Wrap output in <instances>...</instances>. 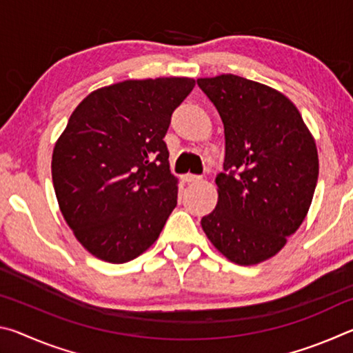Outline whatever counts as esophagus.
Segmentation results:
<instances>
[{
	"label": "esophagus",
	"instance_id": "obj_1",
	"mask_svg": "<svg viewBox=\"0 0 353 353\" xmlns=\"http://www.w3.org/2000/svg\"><path fill=\"white\" fill-rule=\"evenodd\" d=\"M182 179H183V182H188V183L202 181V177L201 176H196V174H185Z\"/></svg>",
	"mask_w": 353,
	"mask_h": 353
}]
</instances>
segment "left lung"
I'll list each match as a JSON object with an SVG mask.
<instances>
[{"instance_id": "8db88e82", "label": "left lung", "mask_w": 353, "mask_h": 353, "mask_svg": "<svg viewBox=\"0 0 353 353\" xmlns=\"http://www.w3.org/2000/svg\"><path fill=\"white\" fill-rule=\"evenodd\" d=\"M198 85L224 124L218 202L202 230L227 260L259 265L283 249L312 205L318 148L297 107L276 88L235 74Z\"/></svg>"}]
</instances>
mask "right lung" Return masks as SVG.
<instances>
[{
	"mask_svg": "<svg viewBox=\"0 0 353 353\" xmlns=\"http://www.w3.org/2000/svg\"><path fill=\"white\" fill-rule=\"evenodd\" d=\"M191 77L129 79L83 98L52 149L59 208L76 240L109 263L137 259L157 241L177 204L163 141Z\"/></svg>",
	"mask_w": 353,
	"mask_h": 353,
	"instance_id": "1",
	"label": "right lung"
}]
</instances>
